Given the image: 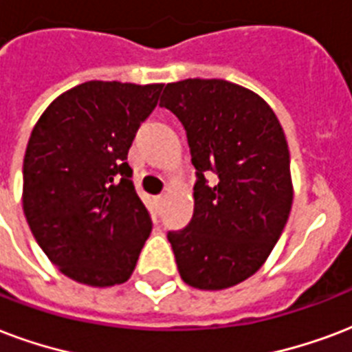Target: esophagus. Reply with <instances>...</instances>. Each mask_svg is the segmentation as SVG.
Here are the masks:
<instances>
[{"mask_svg": "<svg viewBox=\"0 0 352 352\" xmlns=\"http://www.w3.org/2000/svg\"><path fill=\"white\" fill-rule=\"evenodd\" d=\"M155 201H157V205H158V206L162 205V201H164V194L157 195V197H155Z\"/></svg>", "mask_w": 352, "mask_h": 352, "instance_id": "1", "label": "esophagus"}]
</instances>
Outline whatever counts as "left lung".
<instances>
[{"label": "left lung", "mask_w": 352, "mask_h": 352, "mask_svg": "<svg viewBox=\"0 0 352 352\" xmlns=\"http://www.w3.org/2000/svg\"><path fill=\"white\" fill-rule=\"evenodd\" d=\"M160 107L186 131L197 177L194 216L168 232L177 270L194 288H230L258 272L289 218L284 131L264 99L223 79L170 82Z\"/></svg>", "instance_id": "1"}]
</instances>
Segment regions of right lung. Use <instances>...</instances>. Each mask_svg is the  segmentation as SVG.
I'll use <instances>...</instances> for the list:
<instances>
[{
  "mask_svg": "<svg viewBox=\"0 0 352 352\" xmlns=\"http://www.w3.org/2000/svg\"><path fill=\"white\" fill-rule=\"evenodd\" d=\"M162 87L88 80L58 96L31 133L23 214L40 249L77 283H125L149 238L127 153Z\"/></svg>",
  "mask_w": 352,
  "mask_h": 352,
  "instance_id": "1",
  "label": "right lung"
}]
</instances>
